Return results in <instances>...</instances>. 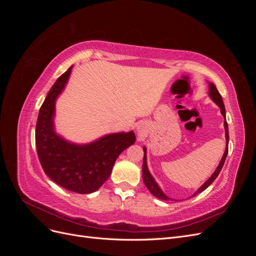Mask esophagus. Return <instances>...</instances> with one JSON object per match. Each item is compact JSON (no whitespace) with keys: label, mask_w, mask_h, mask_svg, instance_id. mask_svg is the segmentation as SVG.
Listing matches in <instances>:
<instances>
[{"label":"esophagus","mask_w":256,"mask_h":256,"mask_svg":"<svg viewBox=\"0 0 256 256\" xmlns=\"http://www.w3.org/2000/svg\"><path fill=\"white\" fill-rule=\"evenodd\" d=\"M142 129H143V128H142V126H141V125L136 127V130H138V131H142Z\"/></svg>","instance_id":"obj_1"}]
</instances>
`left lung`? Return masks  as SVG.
I'll return each instance as SVG.
<instances>
[{
    "instance_id": "obj_1",
    "label": "left lung",
    "mask_w": 256,
    "mask_h": 256,
    "mask_svg": "<svg viewBox=\"0 0 256 256\" xmlns=\"http://www.w3.org/2000/svg\"><path fill=\"white\" fill-rule=\"evenodd\" d=\"M207 83H208V96L216 106L220 108L221 114L223 115V118H224V130H226V150H224V154H223V156L221 158L220 164H219L218 166H216V171L212 173V175L209 177L208 180L202 186H200V187L194 193H193L191 196H194L198 194V193L204 191L208 187V186H210L212 182L216 180V177H218L220 171L222 170V166L224 164V162H226V156H228V122H226V108H224L222 97L220 95V92H218V90H216V85L214 83H212V82H209V81ZM143 150H144V158H143L142 171H143V182H144V184L146 186V188L150 191V193H152V196H154L160 198V200H174L172 198L168 196L166 193L162 191V189L160 188V186L157 184V182L154 180V178L152 177V175L150 172L148 166H147V148H146L145 146H143Z\"/></svg>"
}]
</instances>
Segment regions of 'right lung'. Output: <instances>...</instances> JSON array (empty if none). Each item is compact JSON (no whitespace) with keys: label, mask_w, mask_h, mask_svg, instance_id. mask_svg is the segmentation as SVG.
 Masks as SVG:
<instances>
[{"label":"right lung","mask_w":256,"mask_h":256,"mask_svg":"<svg viewBox=\"0 0 256 256\" xmlns=\"http://www.w3.org/2000/svg\"><path fill=\"white\" fill-rule=\"evenodd\" d=\"M74 66L52 85L38 113L36 148L44 173L50 180L69 191L88 194L97 191L110 177L120 154L134 144L136 134L114 132L90 143L68 141L56 130V104L64 92Z\"/></svg>","instance_id":"obj_1"}]
</instances>
